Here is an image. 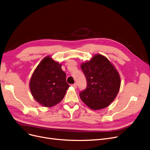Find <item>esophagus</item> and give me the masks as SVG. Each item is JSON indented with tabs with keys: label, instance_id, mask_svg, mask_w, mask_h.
<instances>
[{
	"label": "esophagus",
	"instance_id": "esophagus-1",
	"mask_svg": "<svg viewBox=\"0 0 150 150\" xmlns=\"http://www.w3.org/2000/svg\"><path fill=\"white\" fill-rule=\"evenodd\" d=\"M71 86H72V87H74V88H76V87H77V84H76V83H74V84H71Z\"/></svg>",
	"mask_w": 150,
	"mask_h": 150
}]
</instances>
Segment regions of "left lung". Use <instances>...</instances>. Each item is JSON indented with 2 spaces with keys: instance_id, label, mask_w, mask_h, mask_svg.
I'll list each match as a JSON object with an SVG mask.
<instances>
[{
  "instance_id": "obj_1",
  "label": "left lung",
  "mask_w": 150,
  "mask_h": 150,
  "mask_svg": "<svg viewBox=\"0 0 150 150\" xmlns=\"http://www.w3.org/2000/svg\"><path fill=\"white\" fill-rule=\"evenodd\" d=\"M86 76L87 87L80 93L81 100L92 110H100L110 105L118 94L121 85L118 71L107 58L94 55L81 65Z\"/></svg>"
}]
</instances>
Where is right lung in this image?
<instances>
[{
  "instance_id": "1",
  "label": "right lung",
  "mask_w": 150,
  "mask_h": 150,
  "mask_svg": "<svg viewBox=\"0 0 150 150\" xmlns=\"http://www.w3.org/2000/svg\"><path fill=\"white\" fill-rule=\"evenodd\" d=\"M62 65L51 56L44 57L35 69L29 83L31 94L40 105L51 107L59 103L69 88Z\"/></svg>"
}]
</instances>
